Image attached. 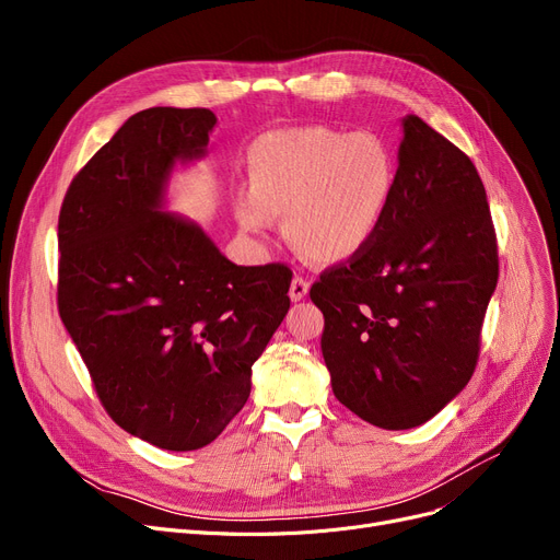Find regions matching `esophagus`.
Wrapping results in <instances>:
<instances>
[{"label":"esophagus","mask_w":560,"mask_h":560,"mask_svg":"<svg viewBox=\"0 0 560 560\" xmlns=\"http://www.w3.org/2000/svg\"><path fill=\"white\" fill-rule=\"evenodd\" d=\"M288 295H290V300H292V302H300V300H304V298L308 295V281H306V279H302V277H295V279H292L290 290H288Z\"/></svg>","instance_id":"1"}]
</instances>
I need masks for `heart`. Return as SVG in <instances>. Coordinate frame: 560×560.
Instances as JSON below:
<instances>
[{
  "label": "heart",
  "instance_id": "1",
  "mask_svg": "<svg viewBox=\"0 0 560 560\" xmlns=\"http://www.w3.org/2000/svg\"><path fill=\"white\" fill-rule=\"evenodd\" d=\"M249 192L235 197L245 231L265 235L285 215L288 241L315 262L361 254L384 224L397 188L390 147L374 133L279 129L254 140Z\"/></svg>",
  "mask_w": 560,
  "mask_h": 560
}]
</instances>
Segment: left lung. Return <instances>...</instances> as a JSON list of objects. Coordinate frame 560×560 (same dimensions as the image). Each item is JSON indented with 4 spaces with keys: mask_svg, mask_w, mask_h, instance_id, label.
<instances>
[{
    "mask_svg": "<svg viewBox=\"0 0 560 560\" xmlns=\"http://www.w3.org/2000/svg\"><path fill=\"white\" fill-rule=\"evenodd\" d=\"M397 188L374 241L311 288L340 404L381 429H413L472 378L499 277L481 176L418 115L401 120Z\"/></svg>",
    "mask_w": 560,
    "mask_h": 560,
    "instance_id": "8db88e82",
    "label": "left lung"
}]
</instances>
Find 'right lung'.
<instances>
[{
	"mask_svg": "<svg viewBox=\"0 0 560 560\" xmlns=\"http://www.w3.org/2000/svg\"><path fill=\"white\" fill-rule=\"evenodd\" d=\"M209 108L131 115L74 176L58 215V313L117 427L192 452L238 416L290 308L283 262L235 265L163 211L176 163L206 154Z\"/></svg>",
	"mask_w": 560,
	"mask_h": 560,
	"instance_id": "obj_1",
	"label": "right lung"
}]
</instances>
